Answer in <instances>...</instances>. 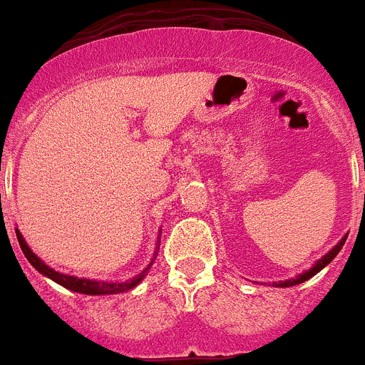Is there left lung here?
Returning <instances> with one entry per match:
<instances>
[{
    "label": "left lung",
    "instance_id": "obj_1",
    "mask_svg": "<svg viewBox=\"0 0 365 365\" xmlns=\"http://www.w3.org/2000/svg\"><path fill=\"white\" fill-rule=\"evenodd\" d=\"M345 240H347V235H345L344 238L339 240L338 244H336L334 247H332L331 251H329V253H327V255H323V257L319 258V260H317V262L314 264L312 267H310V269H304L303 273H299V275H297V277H294V279H288V280H279V282H273L272 286H275V288H289V286H297V284H301V282H304V280L312 279V277L316 275V273H319V272H322L323 267H325V266H329V264H331L332 260H334V258H336V255H338L339 251H341V247H344Z\"/></svg>",
    "mask_w": 365,
    "mask_h": 365
}]
</instances>
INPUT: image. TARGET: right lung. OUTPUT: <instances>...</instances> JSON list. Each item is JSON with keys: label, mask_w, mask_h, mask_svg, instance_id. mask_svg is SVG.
<instances>
[{"label": "right lung", "mask_w": 365, "mask_h": 365, "mask_svg": "<svg viewBox=\"0 0 365 365\" xmlns=\"http://www.w3.org/2000/svg\"><path fill=\"white\" fill-rule=\"evenodd\" d=\"M16 236H18V244H20L21 251H24L26 258L29 260V264L36 269V272L42 273V275L48 277V279H51L53 282L64 286L66 289H71V292H77V294H85V295L123 294V292H129V289H133L135 286H138L140 282L144 280V277L148 275L149 267L153 266V260H155V257H157L158 253V242H160V232H158L157 249H155V253H153L151 262H149V266L145 267L144 272L138 273V275L130 277V279L127 280H93V279H85V277L81 279V277H76V275H66V273L55 272L53 267H49L48 264L43 262V260H40V258L33 253V249L27 245L26 238L21 236V232L18 229H16Z\"/></svg>", "instance_id": "obj_1"}]
</instances>
